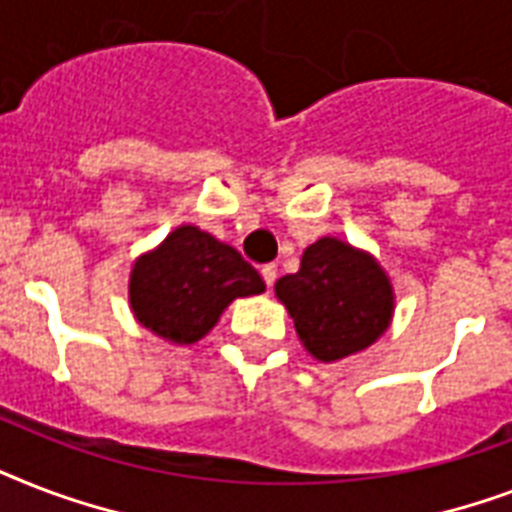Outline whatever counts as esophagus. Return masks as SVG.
<instances>
[{
  "mask_svg": "<svg viewBox=\"0 0 512 512\" xmlns=\"http://www.w3.org/2000/svg\"><path fill=\"white\" fill-rule=\"evenodd\" d=\"M260 273H263V281L268 284V289H271L273 281H276V273H279V268H276L273 263H268V265H263V268H260Z\"/></svg>",
  "mask_w": 512,
  "mask_h": 512,
  "instance_id": "esophagus-1",
  "label": "esophagus"
}]
</instances>
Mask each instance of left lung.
I'll return each mask as SVG.
<instances>
[{"mask_svg":"<svg viewBox=\"0 0 512 512\" xmlns=\"http://www.w3.org/2000/svg\"><path fill=\"white\" fill-rule=\"evenodd\" d=\"M303 345L319 361L364 350L388 329L393 289L380 265L345 241L319 239L303 252L300 271L276 281Z\"/></svg>","mask_w":512,"mask_h":512,"instance_id":"left-lung-1","label":"left lung"}]
</instances>
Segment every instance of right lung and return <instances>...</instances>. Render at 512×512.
I'll return each mask as SVG.
<instances>
[{"mask_svg":"<svg viewBox=\"0 0 512 512\" xmlns=\"http://www.w3.org/2000/svg\"><path fill=\"white\" fill-rule=\"evenodd\" d=\"M265 292L260 273L233 247L196 225H180L132 268L130 305L146 329L172 342H196L236 297Z\"/></svg>","mask_w":512,"mask_h":512,"instance_id":"right-lung-1","label":"right lung"}]
</instances>
